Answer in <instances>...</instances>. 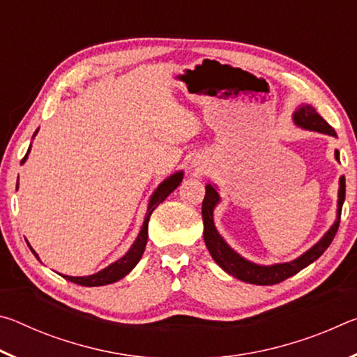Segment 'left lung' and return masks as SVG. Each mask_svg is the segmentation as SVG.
<instances>
[{
  "label": "left lung",
  "instance_id": "left-lung-1",
  "mask_svg": "<svg viewBox=\"0 0 357 357\" xmlns=\"http://www.w3.org/2000/svg\"><path fill=\"white\" fill-rule=\"evenodd\" d=\"M293 118L294 123L301 126V128L337 137L334 128L326 123V121L317 113L315 108L310 105H302L299 110L294 113ZM335 159L340 162V154H338V151H335ZM343 200H345V178L342 176L340 190H338V215H340ZM217 203H219V193L215 192L213 185L208 184L206 195H204L202 206V215L204 225L203 236L211 257H213L214 261L219 264L223 271H227L229 275L238 277L239 280H244L247 283H255V285H275V283L287 280L288 277L298 274L301 269L307 268L310 263L321 257L324 250L331 245L332 239L335 238L338 223H340L337 220L319 243H317L309 252H305L304 255H301L298 259H294V261L274 266H258L255 263L247 261V259L239 257L233 249H229L228 244L222 239L220 234L217 233L213 220V211ZM338 219H340V217H338Z\"/></svg>",
  "mask_w": 357,
  "mask_h": 357
}]
</instances>
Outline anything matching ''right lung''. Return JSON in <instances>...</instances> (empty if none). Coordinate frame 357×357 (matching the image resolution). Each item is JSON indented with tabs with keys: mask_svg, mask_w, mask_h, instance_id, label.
Wrapping results in <instances>:
<instances>
[{
	"mask_svg": "<svg viewBox=\"0 0 357 357\" xmlns=\"http://www.w3.org/2000/svg\"><path fill=\"white\" fill-rule=\"evenodd\" d=\"M29 153V149H28ZM28 153L23 157L22 162L26 160ZM181 181H183V172H178L172 174L170 178H167L164 183H162L159 187H157V190L153 193V197H151V202H149V206H148V214L144 217V222H143V227H142V231L138 234L137 241L134 243V245L130 247L129 252L126 253V255L118 259V261L112 263L108 268L99 271L98 274H93V275H88V277H69V275H63L64 279H68L70 282L77 283V285H82V287H102V285H108V283H114L123 279L124 275H128L132 269L135 268V264L140 261V258L144 252V247H146L148 243V223H149V217L153 214V211L159 206V204L165 200V198L170 195V193L176 189L179 185ZM17 187H19V183H17ZM31 249V247H29ZM31 252L36 255V252L31 249ZM36 258L39 259V257L36 255Z\"/></svg>",
	"mask_w": 357,
	"mask_h": 357,
	"instance_id": "add662e5",
	"label": "right lung"
}]
</instances>
